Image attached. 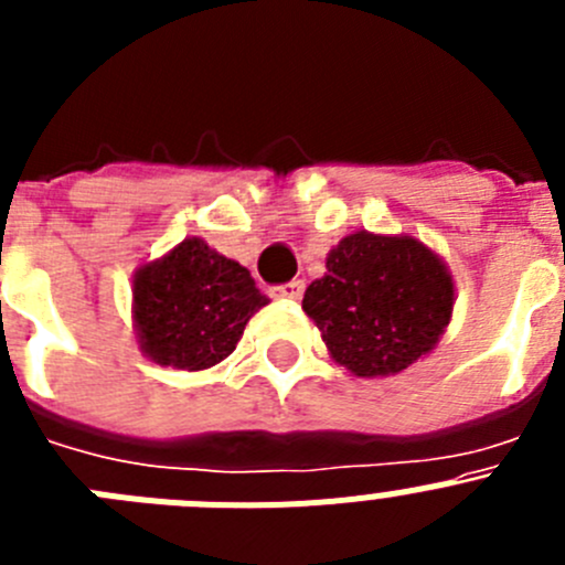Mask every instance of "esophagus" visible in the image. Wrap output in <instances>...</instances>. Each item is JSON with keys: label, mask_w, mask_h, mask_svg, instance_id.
Here are the masks:
<instances>
[{"label": "esophagus", "mask_w": 565, "mask_h": 565, "mask_svg": "<svg viewBox=\"0 0 565 565\" xmlns=\"http://www.w3.org/2000/svg\"><path fill=\"white\" fill-rule=\"evenodd\" d=\"M302 291H306V282H302V279H291V282H286V286L271 288L274 297H282V299H299L302 297Z\"/></svg>", "instance_id": "1"}]
</instances>
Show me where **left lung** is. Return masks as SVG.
Masks as SVG:
<instances>
[{"label": "left lung", "instance_id": "1", "mask_svg": "<svg viewBox=\"0 0 565 565\" xmlns=\"http://www.w3.org/2000/svg\"><path fill=\"white\" fill-rule=\"evenodd\" d=\"M302 311L328 353L353 376H396L433 351L456 306L441 257L411 234L353 232L326 257Z\"/></svg>", "mask_w": 565, "mask_h": 565}]
</instances>
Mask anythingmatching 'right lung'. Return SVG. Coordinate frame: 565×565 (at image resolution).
<instances>
[{
    "label": "right lung",
    "mask_w": 565,
    "mask_h": 565,
    "mask_svg": "<svg viewBox=\"0 0 565 565\" xmlns=\"http://www.w3.org/2000/svg\"><path fill=\"white\" fill-rule=\"evenodd\" d=\"M268 306L248 268L181 239L132 274V328L143 356L178 371H206L237 348L246 322Z\"/></svg>",
    "instance_id": "obj_1"
}]
</instances>
